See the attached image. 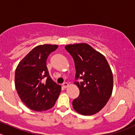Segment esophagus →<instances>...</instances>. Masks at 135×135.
<instances>
[{"label":"esophagus","instance_id":"esophagus-1","mask_svg":"<svg viewBox=\"0 0 135 135\" xmlns=\"http://www.w3.org/2000/svg\"><path fill=\"white\" fill-rule=\"evenodd\" d=\"M69 83H64L63 84H62V86H63L64 88H67L68 86H69Z\"/></svg>","mask_w":135,"mask_h":135}]
</instances>
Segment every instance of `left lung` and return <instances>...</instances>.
Here are the masks:
<instances>
[{"label":"left lung","instance_id":"8db88e82","mask_svg":"<svg viewBox=\"0 0 135 135\" xmlns=\"http://www.w3.org/2000/svg\"><path fill=\"white\" fill-rule=\"evenodd\" d=\"M65 49L74 59L75 82L80 94L73 101V109L83 115L99 113L109 101L113 88L111 69L103 55L86 43L68 45Z\"/></svg>","mask_w":135,"mask_h":135}]
</instances>
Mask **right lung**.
I'll return each instance as SVG.
<instances>
[{"mask_svg": "<svg viewBox=\"0 0 135 135\" xmlns=\"http://www.w3.org/2000/svg\"><path fill=\"white\" fill-rule=\"evenodd\" d=\"M56 45L36 46L18 63L15 70V87L21 100L35 111L53 107L61 86L51 79L46 60L58 48Z\"/></svg>", "mask_w": 135, "mask_h": 135, "instance_id": "right-lung-1", "label": "right lung"}]
</instances>
